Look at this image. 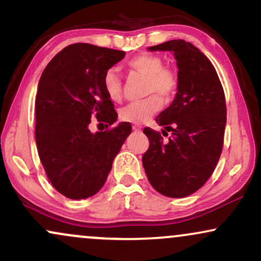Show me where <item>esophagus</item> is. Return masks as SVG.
Here are the masks:
<instances>
[{
	"label": "esophagus",
	"mask_w": 261,
	"mask_h": 261,
	"mask_svg": "<svg viewBox=\"0 0 261 261\" xmlns=\"http://www.w3.org/2000/svg\"><path fill=\"white\" fill-rule=\"evenodd\" d=\"M133 128L134 131H141V126H139V125H134Z\"/></svg>",
	"instance_id": "esophagus-1"
}]
</instances>
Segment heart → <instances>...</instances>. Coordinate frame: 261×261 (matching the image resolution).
Wrapping results in <instances>:
<instances>
[{
  "label": "heart",
  "mask_w": 261,
  "mask_h": 261,
  "mask_svg": "<svg viewBox=\"0 0 261 261\" xmlns=\"http://www.w3.org/2000/svg\"><path fill=\"white\" fill-rule=\"evenodd\" d=\"M126 67L147 77L145 92L146 94H152L145 99L131 101L119 112V119L121 121L139 124L161 109V97L168 101L174 97L179 86L178 73L170 66L163 65V59L154 54H140L128 60ZM103 88L108 98L114 103L121 100V80L113 68L104 73Z\"/></svg>",
  "instance_id": "1"
}]
</instances>
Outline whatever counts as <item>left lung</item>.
I'll use <instances>...</instances> for the list:
<instances>
[{
  "label": "left lung",
  "instance_id": "obj_1",
  "mask_svg": "<svg viewBox=\"0 0 261 261\" xmlns=\"http://www.w3.org/2000/svg\"><path fill=\"white\" fill-rule=\"evenodd\" d=\"M149 50L174 54L179 86L172 104L155 118L172 136L164 142L161 133L143 128L149 147L142 164L158 193L185 197L207 181L222 153L227 120L223 87L211 61L191 43L178 39Z\"/></svg>",
  "mask_w": 261,
  "mask_h": 261
}]
</instances>
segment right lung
<instances>
[{"label": "right lung", "mask_w": 261, "mask_h": 261, "mask_svg": "<svg viewBox=\"0 0 261 261\" xmlns=\"http://www.w3.org/2000/svg\"><path fill=\"white\" fill-rule=\"evenodd\" d=\"M125 51L77 43L45 67L35 99V141L47 179L60 194L87 199L100 190L115 155L131 133L103 88V76ZM91 118L107 130L92 134Z\"/></svg>", "instance_id": "1"}]
</instances>
